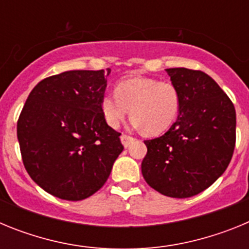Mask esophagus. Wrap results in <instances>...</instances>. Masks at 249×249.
Masks as SVG:
<instances>
[{
    "mask_svg": "<svg viewBox=\"0 0 249 249\" xmlns=\"http://www.w3.org/2000/svg\"><path fill=\"white\" fill-rule=\"evenodd\" d=\"M121 141H122L123 146L128 147L129 144H131L132 142L135 141V138L131 137V136H127V135H124V133H122V136H121Z\"/></svg>",
    "mask_w": 249,
    "mask_h": 249,
    "instance_id": "1",
    "label": "esophagus"
}]
</instances>
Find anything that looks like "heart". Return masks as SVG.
<instances>
[{"label":"heart","instance_id":"1","mask_svg":"<svg viewBox=\"0 0 249 249\" xmlns=\"http://www.w3.org/2000/svg\"><path fill=\"white\" fill-rule=\"evenodd\" d=\"M116 93L101 97V111L111 128H118L127 114L132 126L144 129L149 135L167 131L177 120L181 96L171 82L152 77H128L116 85Z\"/></svg>","mask_w":249,"mask_h":249}]
</instances>
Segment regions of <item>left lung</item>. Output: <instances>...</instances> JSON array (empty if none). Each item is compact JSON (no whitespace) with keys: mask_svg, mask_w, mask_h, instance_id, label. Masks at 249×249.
Returning <instances> with one entry per match:
<instances>
[{"mask_svg":"<svg viewBox=\"0 0 249 249\" xmlns=\"http://www.w3.org/2000/svg\"><path fill=\"white\" fill-rule=\"evenodd\" d=\"M181 96L179 114L160 137L144 141L142 175L173 198H188L214 183L236 146V109L212 77L188 68H167Z\"/></svg>","mask_w":249,"mask_h":249,"instance_id":"1","label":"left lung"}]
</instances>
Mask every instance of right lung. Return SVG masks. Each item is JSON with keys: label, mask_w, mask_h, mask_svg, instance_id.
Returning <instances> with one entry per match:
<instances>
[{"label": "right lung", "mask_w": 249, "mask_h": 249, "mask_svg": "<svg viewBox=\"0 0 249 249\" xmlns=\"http://www.w3.org/2000/svg\"><path fill=\"white\" fill-rule=\"evenodd\" d=\"M111 70L67 71L42 80L26 101L17 138L30 177L50 195L81 201L106 183L123 146L101 97Z\"/></svg>", "instance_id": "obj_1"}]
</instances>
